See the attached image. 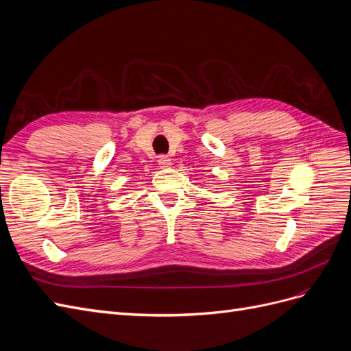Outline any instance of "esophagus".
Listing matches in <instances>:
<instances>
[{"label": "esophagus", "mask_w": 351, "mask_h": 351, "mask_svg": "<svg viewBox=\"0 0 351 351\" xmlns=\"http://www.w3.org/2000/svg\"><path fill=\"white\" fill-rule=\"evenodd\" d=\"M158 165L161 168H168L169 165H171V159H169L167 155L158 156Z\"/></svg>", "instance_id": "1"}]
</instances>
